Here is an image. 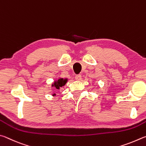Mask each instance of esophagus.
<instances>
[{"instance_id": "34e87169", "label": "esophagus", "mask_w": 146, "mask_h": 146, "mask_svg": "<svg viewBox=\"0 0 146 146\" xmlns=\"http://www.w3.org/2000/svg\"><path fill=\"white\" fill-rule=\"evenodd\" d=\"M75 79H76V80H77V81H80L81 80V75H80V74L76 75L75 76Z\"/></svg>"}]
</instances>
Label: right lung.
I'll use <instances>...</instances> for the list:
<instances>
[{
    "instance_id": "add662e5",
    "label": "right lung",
    "mask_w": 146,
    "mask_h": 146,
    "mask_svg": "<svg viewBox=\"0 0 146 146\" xmlns=\"http://www.w3.org/2000/svg\"><path fill=\"white\" fill-rule=\"evenodd\" d=\"M67 79H63V78H59L58 80H56L53 83L52 86H54L56 89H60V87H62L67 82ZM56 94H53L52 96H55Z\"/></svg>"
}]
</instances>
